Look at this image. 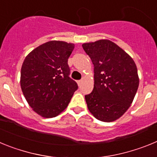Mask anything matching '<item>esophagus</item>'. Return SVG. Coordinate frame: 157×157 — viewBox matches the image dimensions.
<instances>
[{
    "mask_svg": "<svg viewBox=\"0 0 157 157\" xmlns=\"http://www.w3.org/2000/svg\"><path fill=\"white\" fill-rule=\"evenodd\" d=\"M82 80H78V81H77L78 85V86L81 85V84H82Z\"/></svg>",
    "mask_w": 157,
    "mask_h": 157,
    "instance_id": "esophagus-1",
    "label": "esophagus"
}]
</instances>
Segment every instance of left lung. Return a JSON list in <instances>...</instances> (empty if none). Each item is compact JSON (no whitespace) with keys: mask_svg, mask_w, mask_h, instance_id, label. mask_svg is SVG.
<instances>
[{"mask_svg":"<svg viewBox=\"0 0 157 157\" xmlns=\"http://www.w3.org/2000/svg\"><path fill=\"white\" fill-rule=\"evenodd\" d=\"M82 48L94 64V90L85 96L88 109L98 120L115 121L129 109L138 90L135 63L109 40L84 43Z\"/></svg>","mask_w":157,"mask_h":157,"instance_id":"1","label":"left lung"}]
</instances>
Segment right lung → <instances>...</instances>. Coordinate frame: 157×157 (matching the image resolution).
Returning a JSON list of instances; mask_svg holds the SVG:
<instances>
[{
	"label": "right lung",
	"mask_w": 157,
	"mask_h": 157,
	"mask_svg": "<svg viewBox=\"0 0 157 157\" xmlns=\"http://www.w3.org/2000/svg\"><path fill=\"white\" fill-rule=\"evenodd\" d=\"M75 45L51 41L40 45L25 58L20 85L33 110L45 118L58 116L66 109L78 84L70 78L67 60Z\"/></svg>",
	"instance_id": "add662e5"
}]
</instances>
